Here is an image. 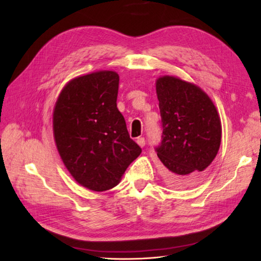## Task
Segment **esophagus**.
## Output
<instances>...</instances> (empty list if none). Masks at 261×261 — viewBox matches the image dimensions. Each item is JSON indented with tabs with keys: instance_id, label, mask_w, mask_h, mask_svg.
<instances>
[{
	"instance_id": "obj_1",
	"label": "esophagus",
	"mask_w": 261,
	"mask_h": 261,
	"mask_svg": "<svg viewBox=\"0 0 261 261\" xmlns=\"http://www.w3.org/2000/svg\"><path fill=\"white\" fill-rule=\"evenodd\" d=\"M137 144L140 146V147H145V145H146V139L144 138V137H139V138H137Z\"/></svg>"
}]
</instances>
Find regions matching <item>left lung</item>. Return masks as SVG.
Instances as JSON below:
<instances>
[{"instance_id":"obj_1","label":"left lung","mask_w":261,"mask_h":261,"mask_svg":"<svg viewBox=\"0 0 261 261\" xmlns=\"http://www.w3.org/2000/svg\"><path fill=\"white\" fill-rule=\"evenodd\" d=\"M161 143L154 149L167 183L193 186L215 159L221 144V122L215 105L199 87L176 77L156 81Z\"/></svg>"}]
</instances>
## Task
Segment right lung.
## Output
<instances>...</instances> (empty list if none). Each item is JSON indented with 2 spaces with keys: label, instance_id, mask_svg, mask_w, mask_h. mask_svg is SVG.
Here are the masks:
<instances>
[{
  "label": "right lung",
  "instance_id": "1",
  "mask_svg": "<svg viewBox=\"0 0 261 261\" xmlns=\"http://www.w3.org/2000/svg\"><path fill=\"white\" fill-rule=\"evenodd\" d=\"M120 77L103 70L69 82L53 113L57 147L70 174L94 192L111 189L141 153L116 107Z\"/></svg>",
  "mask_w": 261,
  "mask_h": 261
}]
</instances>
